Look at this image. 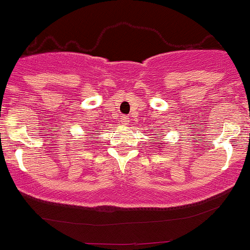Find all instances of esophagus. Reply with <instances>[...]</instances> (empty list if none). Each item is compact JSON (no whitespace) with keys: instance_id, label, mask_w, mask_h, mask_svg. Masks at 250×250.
Segmentation results:
<instances>
[{"instance_id":"obj_1","label":"esophagus","mask_w":250,"mask_h":250,"mask_svg":"<svg viewBox=\"0 0 250 250\" xmlns=\"http://www.w3.org/2000/svg\"><path fill=\"white\" fill-rule=\"evenodd\" d=\"M120 122H122V124L127 125V124H128V122H130V118H127V117H126V115H123V117H122V120H120Z\"/></svg>"}]
</instances>
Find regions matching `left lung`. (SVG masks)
I'll return each mask as SVG.
<instances>
[{
    "label": "left lung",
    "instance_id": "8db88e82",
    "mask_svg": "<svg viewBox=\"0 0 250 250\" xmlns=\"http://www.w3.org/2000/svg\"><path fill=\"white\" fill-rule=\"evenodd\" d=\"M163 146H168V144H166V143H158V147L157 149H161V147H163Z\"/></svg>",
    "mask_w": 250,
    "mask_h": 250
}]
</instances>
